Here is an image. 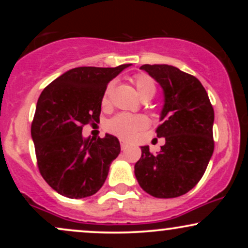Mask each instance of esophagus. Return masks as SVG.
I'll list each match as a JSON object with an SVG mask.
<instances>
[{
  "label": "esophagus",
  "mask_w": 248,
  "mask_h": 248,
  "mask_svg": "<svg viewBox=\"0 0 248 248\" xmlns=\"http://www.w3.org/2000/svg\"><path fill=\"white\" fill-rule=\"evenodd\" d=\"M120 144H121V149H122V150H126L127 148L129 147V144H128L127 142H124V141H121Z\"/></svg>",
  "instance_id": "34e87169"
}]
</instances>
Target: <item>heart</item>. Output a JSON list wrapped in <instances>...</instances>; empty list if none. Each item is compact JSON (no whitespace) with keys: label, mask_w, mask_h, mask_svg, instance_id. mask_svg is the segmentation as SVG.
<instances>
[{"label":"heart","mask_w":248,"mask_h":248,"mask_svg":"<svg viewBox=\"0 0 248 248\" xmlns=\"http://www.w3.org/2000/svg\"><path fill=\"white\" fill-rule=\"evenodd\" d=\"M133 84L135 85L136 91L141 99H152L155 95L156 86L153 78L146 73H138L133 77ZM112 85H109L105 91L104 98H102V105L108 104V96H109ZM147 126V119L142 115H132V114H119L109 120L107 124L108 130L115 135L120 136L124 140H130L135 138L139 130L143 129Z\"/></svg>","instance_id":"1"}]
</instances>
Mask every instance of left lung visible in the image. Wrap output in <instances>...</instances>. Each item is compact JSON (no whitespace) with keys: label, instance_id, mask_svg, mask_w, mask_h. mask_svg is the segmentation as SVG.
<instances>
[{"label":"left lung","instance_id":"left-lung-1","mask_svg":"<svg viewBox=\"0 0 248 248\" xmlns=\"http://www.w3.org/2000/svg\"><path fill=\"white\" fill-rule=\"evenodd\" d=\"M163 88L162 124L156 129L166 139L160 153L141 147L135 176L147 193L156 198L186 195L201 181L211 158L215 112L205 88L196 77L171 65H142Z\"/></svg>","mask_w":248,"mask_h":248}]
</instances>
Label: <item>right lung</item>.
Listing matches in <instances>:
<instances>
[{"instance_id": "1", "label": "right lung", "mask_w": 248, "mask_h": 248, "mask_svg": "<svg viewBox=\"0 0 248 248\" xmlns=\"http://www.w3.org/2000/svg\"><path fill=\"white\" fill-rule=\"evenodd\" d=\"M130 64L76 67L43 90L31 124L37 166L49 186L69 198L94 195L120 154L115 136L82 138V127L100 121L108 82Z\"/></svg>"}]
</instances>
